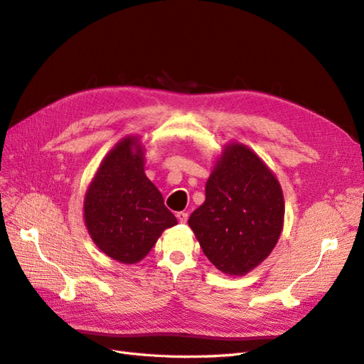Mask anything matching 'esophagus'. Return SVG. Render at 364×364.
Segmentation results:
<instances>
[{
    "label": "esophagus",
    "mask_w": 364,
    "mask_h": 364,
    "mask_svg": "<svg viewBox=\"0 0 364 364\" xmlns=\"http://www.w3.org/2000/svg\"><path fill=\"white\" fill-rule=\"evenodd\" d=\"M176 217H178V220H179L181 223H186V220H188V213H185V211L176 213Z\"/></svg>",
    "instance_id": "1"
}]
</instances>
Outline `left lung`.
I'll use <instances>...</instances> for the list:
<instances>
[{"label":"left lung","mask_w":364,"mask_h":364,"mask_svg":"<svg viewBox=\"0 0 364 364\" xmlns=\"http://www.w3.org/2000/svg\"><path fill=\"white\" fill-rule=\"evenodd\" d=\"M206 199L188 225L206 258L226 274L255 269L277 246L284 226L281 185L243 144H228L205 188Z\"/></svg>","instance_id":"left-lung-1"}]
</instances>
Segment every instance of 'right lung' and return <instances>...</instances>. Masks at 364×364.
Wrapping results in <instances>:
<instances>
[{
	"mask_svg": "<svg viewBox=\"0 0 364 364\" xmlns=\"http://www.w3.org/2000/svg\"><path fill=\"white\" fill-rule=\"evenodd\" d=\"M85 223L97 247L123 264L144 258L178 220L144 173V147L127 136L107 153L85 194Z\"/></svg>",
	"mask_w": 364,
	"mask_h": 364,
	"instance_id": "1",
	"label": "right lung"
}]
</instances>
